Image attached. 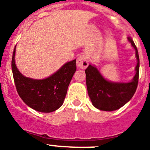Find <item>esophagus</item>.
I'll return each instance as SVG.
<instances>
[{
  "mask_svg": "<svg viewBox=\"0 0 150 150\" xmlns=\"http://www.w3.org/2000/svg\"><path fill=\"white\" fill-rule=\"evenodd\" d=\"M76 65L79 68L86 69L89 65V60L86 55H80L77 58Z\"/></svg>",
  "mask_w": 150,
  "mask_h": 150,
  "instance_id": "34e87169",
  "label": "esophagus"
}]
</instances>
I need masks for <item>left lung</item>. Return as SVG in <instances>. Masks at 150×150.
<instances>
[{"mask_svg": "<svg viewBox=\"0 0 150 150\" xmlns=\"http://www.w3.org/2000/svg\"><path fill=\"white\" fill-rule=\"evenodd\" d=\"M128 40L135 50L137 64L135 74L131 82H116L105 79L95 65L89 64L85 72L86 75L88 94L94 107L104 111H113L121 108L132 98L137 89L139 74V57L133 40Z\"/></svg>", "mask_w": 150, "mask_h": 150, "instance_id": "1", "label": "left lung"}]
</instances>
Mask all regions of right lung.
I'll list each match as a JSON object with an SVG mask.
<instances>
[{"instance_id": "obj_1", "label": "right lung", "mask_w": 150, "mask_h": 150, "mask_svg": "<svg viewBox=\"0 0 150 150\" xmlns=\"http://www.w3.org/2000/svg\"><path fill=\"white\" fill-rule=\"evenodd\" d=\"M15 46L11 60L16 89L23 102L36 111L50 113L62 106L68 87L76 71V60L68 61L49 77L34 79L20 72L15 61Z\"/></svg>"}]
</instances>
